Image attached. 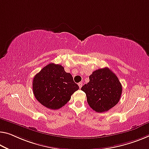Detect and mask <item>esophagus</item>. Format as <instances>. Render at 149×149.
Listing matches in <instances>:
<instances>
[{
    "instance_id": "34e87169",
    "label": "esophagus",
    "mask_w": 149,
    "mask_h": 149,
    "mask_svg": "<svg viewBox=\"0 0 149 149\" xmlns=\"http://www.w3.org/2000/svg\"><path fill=\"white\" fill-rule=\"evenodd\" d=\"M78 85H79V88H81L82 86V82H79V83L78 84Z\"/></svg>"
}]
</instances>
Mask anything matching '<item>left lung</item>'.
Here are the masks:
<instances>
[{"label": "left lung", "instance_id": "obj_1", "mask_svg": "<svg viewBox=\"0 0 149 149\" xmlns=\"http://www.w3.org/2000/svg\"><path fill=\"white\" fill-rule=\"evenodd\" d=\"M89 80L81 90L85 93L88 104L94 111L103 113L118 103L122 93V85L109 68L96 70L89 76Z\"/></svg>", "mask_w": 149, "mask_h": 149}]
</instances>
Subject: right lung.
I'll return each instance as SVG.
<instances>
[{
  "mask_svg": "<svg viewBox=\"0 0 149 149\" xmlns=\"http://www.w3.org/2000/svg\"><path fill=\"white\" fill-rule=\"evenodd\" d=\"M70 73L61 65L50 63L42 68L33 79V89L36 99L50 109H58L69 101L79 90Z\"/></svg>",
  "mask_w": 149,
  "mask_h": 149,
  "instance_id": "add662e5",
  "label": "right lung"
}]
</instances>
